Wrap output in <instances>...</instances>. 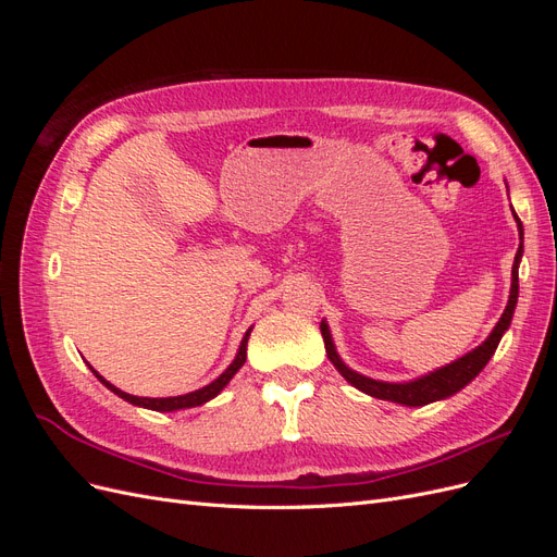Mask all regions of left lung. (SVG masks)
Listing matches in <instances>:
<instances>
[{
  "instance_id": "obj_1",
  "label": "left lung",
  "mask_w": 557,
  "mask_h": 557,
  "mask_svg": "<svg viewBox=\"0 0 557 557\" xmlns=\"http://www.w3.org/2000/svg\"><path fill=\"white\" fill-rule=\"evenodd\" d=\"M516 223H518V232H520V246H518L513 269H511V293H509L507 309H504V313L497 320V325L491 332V336H487V339L479 348L469 350L467 356H462L460 360H455V362H450L442 369H436V372H430L428 376H420V379L407 381V383H385V381H376V379H369V376L352 372L350 367L344 364V360L339 358V352H336V348H334L330 327L323 320V323H320V332H323L327 358L336 367V372H339L350 385H356L358 391L372 395L376 399L404 404V407H425V404H430V401L446 399L458 391H462L467 383L474 381L481 374V369L487 364V360L493 358V352L497 350V344L504 336V332L509 330L516 305H518V264H520V258H522V223H520L518 215H516Z\"/></svg>"
}]
</instances>
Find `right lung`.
<instances>
[{"instance_id":"1","label":"right lung","mask_w":557,"mask_h":557,"mask_svg":"<svg viewBox=\"0 0 557 557\" xmlns=\"http://www.w3.org/2000/svg\"><path fill=\"white\" fill-rule=\"evenodd\" d=\"M248 336H250V330L244 334V339H242V346H239V350H237V358L232 360V364L225 369V372L218 376L215 381H211L209 385H205V387H199V391H195V393H188V395H178V397H137V395H129V393H123L121 387H115L113 383H109L104 376H99L95 369H92V374L102 381L111 393H115L117 397H123L125 401H129V404H134V407H144V409H150V411H178V409H193V407H199V404H205V401H209V399H213L218 393L223 391V387L232 381V376L239 372V369L244 367V362H246V346H248Z\"/></svg>"}]
</instances>
